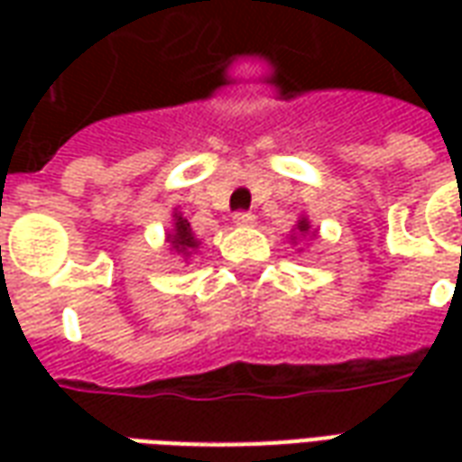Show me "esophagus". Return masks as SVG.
Listing matches in <instances>:
<instances>
[{
    "mask_svg": "<svg viewBox=\"0 0 462 462\" xmlns=\"http://www.w3.org/2000/svg\"><path fill=\"white\" fill-rule=\"evenodd\" d=\"M232 220L237 222V225H254V215L247 210H240V212H235L232 215Z\"/></svg>",
    "mask_w": 462,
    "mask_h": 462,
    "instance_id": "34e87169",
    "label": "esophagus"
}]
</instances>
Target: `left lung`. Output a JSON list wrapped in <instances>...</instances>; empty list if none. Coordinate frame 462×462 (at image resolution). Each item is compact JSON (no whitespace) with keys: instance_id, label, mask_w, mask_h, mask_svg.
<instances>
[{"instance_id":"1","label":"left lung","mask_w":462,"mask_h":462,"mask_svg":"<svg viewBox=\"0 0 462 462\" xmlns=\"http://www.w3.org/2000/svg\"><path fill=\"white\" fill-rule=\"evenodd\" d=\"M297 227H300V232H307V230H310V222H307V220H301L300 225H297Z\"/></svg>"}]
</instances>
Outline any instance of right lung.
I'll use <instances>...</instances> for the list:
<instances>
[{
  "instance_id": "right-lung-1",
  "label": "right lung",
  "mask_w": 462,
  "mask_h": 462,
  "mask_svg": "<svg viewBox=\"0 0 462 462\" xmlns=\"http://www.w3.org/2000/svg\"><path fill=\"white\" fill-rule=\"evenodd\" d=\"M168 240H171V245L178 252H190L198 247V240L192 237L190 222L182 220L180 215H175V232H172V235H168Z\"/></svg>"
}]
</instances>
